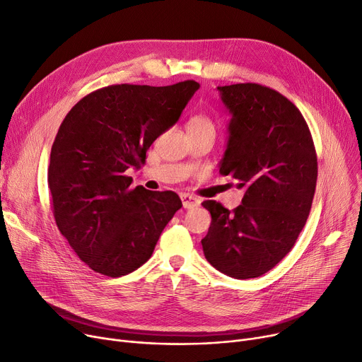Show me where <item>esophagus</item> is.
Wrapping results in <instances>:
<instances>
[{"instance_id": "34e87169", "label": "esophagus", "mask_w": 362, "mask_h": 362, "mask_svg": "<svg viewBox=\"0 0 362 362\" xmlns=\"http://www.w3.org/2000/svg\"><path fill=\"white\" fill-rule=\"evenodd\" d=\"M180 198H182V202H183V206L185 208H194V206H198L199 205V199L198 198H195L194 195H189V194H182L180 195Z\"/></svg>"}]
</instances>
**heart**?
Segmentation results:
<instances>
[{"instance_id":"1","label":"heart","mask_w":362,"mask_h":362,"mask_svg":"<svg viewBox=\"0 0 362 362\" xmlns=\"http://www.w3.org/2000/svg\"><path fill=\"white\" fill-rule=\"evenodd\" d=\"M187 133L191 132H202V130H211L214 132V123L210 117H206L205 114H195L187 120Z\"/></svg>"}]
</instances>
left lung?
I'll use <instances>...</instances> for the list:
<instances>
[{"label": "left lung", "instance_id": "obj_1", "mask_svg": "<svg viewBox=\"0 0 362 362\" xmlns=\"http://www.w3.org/2000/svg\"><path fill=\"white\" fill-rule=\"evenodd\" d=\"M232 114L220 173L245 189L229 211L204 201L211 224L201 240L206 261L235 279L262 276L279 264L307 223L317 183V154L293 103L258 83L218 86Z\"/></svg>", "mask_w": 362, "mask_h": 362}]
</instances>
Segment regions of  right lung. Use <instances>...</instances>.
I'll return each mask as SVG.
<instances>
[{"label": "right lung", "instance_id": "obj_1", "mask_svg": "<svg viewBox=\"0 0 362 362\" xmlns=\"http://www.w3.org/2000/svg\"><path fill=\"white\" fill-rule=\"evenodd\" d=\"M195 81L170 86L111 85L93 90L64 117L51 148L48 186L57 227L93 272L120 277L139 269L182 208L177 194L130 189V167L173 126Z\"/></svg>", "mask_w": 362, "mask_h": 362}]
</instances>
